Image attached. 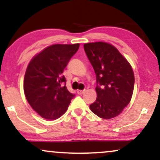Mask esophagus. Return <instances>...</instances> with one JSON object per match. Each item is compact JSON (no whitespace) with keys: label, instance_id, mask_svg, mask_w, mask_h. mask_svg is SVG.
Returning <instances> with one entry per match:
<instances>
[{"label":"esophagus","instance_id":"esophagus-1","mask_svg":"<svg viewBox=\"0 0 160 160\" xmlns=\"http://www.w3.org/2000/svg\"><path fill=\"white\" fill-rule=\"evenodd\" d=\"M77 92H78V95H82L85 92V90H78L77 91Z\"/></svg>","mask_w":160,"mask_h":160}]
</instances>
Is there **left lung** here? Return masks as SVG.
<instances>
[{"mask_svg": "<svg viewBox=\"0 0 160 160\" xmlns=\"http://www.w3.org/2000/svg\"><path fill=\"white\" fill-rule=\"evenodd\" d=\"M83 47L96 75L97 98L89 108L101 118H113L131 101L135 83L132 68L110 43L95 42Z\"/></svg>", "mask_w": 160, "mask_h": 160, "instance_id": "8db88e82", "label": "left lung"}]
</instances>
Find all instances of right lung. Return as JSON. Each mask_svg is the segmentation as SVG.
Here are the masks:
<instances>
[{
	"label": "right lung",
	"mask_w": 160,
	"mask_h": 160,
	"mask_svg": "<svg viewBox=\"0 0 160 160\" xmlns=\"http://www.w3.org/2000/svg\"><path fill=\"white\" fill-rule=\"evenodd\" d=\"M80 44H54L37 54L29 62L24 92L29 104L40 117L56 120L67 111L74 95L65 86L64 69Z\"/></svg>",
	"instance_id": "add662e5"
}]
</instances>
